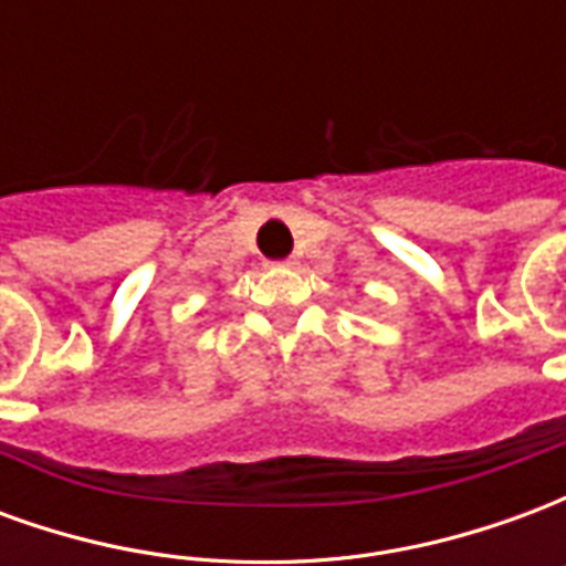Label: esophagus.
Segmentation results:
<instances>
[{
    "label": "esophagus",
    "instance_id": "esophagus-1",
    "mask_svg": "<svg viewBox=\"0 0 566 566\" xmlns=\"http://www.w3.org/2000/svg\"><path fill=\"white\" fill-rule=\"evenodd\" d=\"M279 266H296V260H294V258H291V260H282Z\"/></svg>",
    "mask_w": 566,
    "mask_h": 566
}]
</instances>
